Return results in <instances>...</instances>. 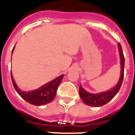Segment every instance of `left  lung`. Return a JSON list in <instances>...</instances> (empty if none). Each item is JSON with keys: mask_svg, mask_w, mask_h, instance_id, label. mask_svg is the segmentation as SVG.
<instances>
[{"mask_svg": "<svg viewBox=\"0 0 135 135\" xmlns=\"http://www.w3.org/2000/svg\"><path fill=\"white\" fill-rule=\"evenodd\" d=\"M118 49L120 52V65H121V72L120 77L119 79V81L116 86L114 88H113L110 90H108L107 91L104 92L99 93V94H91V93L87 92L82 86L80 85L79 86V96L81 97L82 101L85 104L88 105H91L93 107H99L102 105H105L112 99L114 98V97L118 94V92L120 89V86L123 83V77H124V66H125V57L123 55V50H122V46L120 44L118 43Z\"/></svg>", "mask_w": 135, "mask_h": 135, "instance_id": "1", "label": "left lung"}]
</instances>
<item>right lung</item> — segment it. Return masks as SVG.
<instances>
[{"mask_svg": "<svg viewBox=\"0 0 135 135\" xmlns=\"http://www.w3.org/2000/svg\"><path fill=\"white\" fill-rule=\"evenodd\" d=\"M15 46L12 49V53L13 52ZM63 76L64 75H60L55 79H53V81H51L49 83L43 85L40 88L30 91H21L15 84L12 74H11V79L15 90L23 99H25L27 102L31 103L32 105H43L50 103L54 99L56 95L58 87L62 81Z\"/></svg>", "mask_w": 135, "mask_h": 135, "instance_id": "right-lung-1", "label": "right lung"}]
</instances>
